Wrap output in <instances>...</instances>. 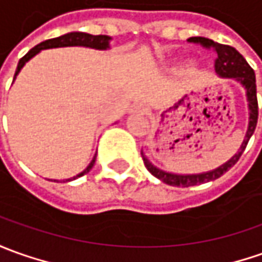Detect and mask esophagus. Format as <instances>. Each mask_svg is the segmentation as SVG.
<instances>
[{
  "label": "esophagus",
  "mask_w": 262,
  "mask_h": 262,
  "mask_svg": "<svg viewBox=\"0 0 262 262\" xmlns=\"http://www.w3.org/2000/svg\"><path fill=\"white\" fill-rule=\"evenodd\" d=\"M132 110H133V112H145V107H143L142 104H136V106H133Z\"/></svg>",
  "instance_id": "34e87169"
}]
</instances>
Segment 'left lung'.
Returning <instances> with one entry per match:
<instances>
[{"label":"left lung","mask_w":262,"mask_h":262,"mask_svg":"<svg viewBox=\"0 0 262 262\" xmlns=\"http://www.w3.org/2000/svg\"><path fill=\"white\" fill-rule=\"evenodd\" d=\"M189 42H196L201 44L202 47L206 49H212L218 58L215 60V71L216 74L222 77V79H234L238 81L241 86L245 89L247 93V101H248V112H250V122H248V129H247V135L244 139L243 145L228 162H225L224 165H221L213 170L209 172H204V173H193V175H178V173H170V172H165L162 169L156 168L152 165V162L146 158L143 152H142V158L145 162L146 169L158 179H161L162 182L170 186H193V185H199V183L209 182V181H215L220 176H222L227 170L232 168L235 165L238 159L241 158L244 154L245 147L248 145V140L252 136V133L257 127L258 122V100H257V84H255V73L250 67V64L247 63V60L244 58L234 47L231 46H225V44H220L215 42L209 38L205 37H192L188 40Z\"/></svg>","instance_id":"8db88e82"}]
</instances>
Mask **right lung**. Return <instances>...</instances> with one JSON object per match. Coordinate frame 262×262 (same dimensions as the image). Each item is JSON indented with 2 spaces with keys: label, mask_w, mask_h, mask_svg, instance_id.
<instances>
[{
  "label": "right lung",
  "mask_w": 262,
  "mask_h": 262,
  "mask_svg": "<svg viewBox=\"0 0 262 262\" xmlns=\"http://www.w3.org/2000/svg\"><path fill=\"white\" fill-rule=\"evenodd\" d=\"M110 37L108 35H92V34L87 33H79V31H74V33H67L64 35H60L57 38H51V40H46V41L40 42L38 46H35L33 49L30 50L27 53L26 56L23 57L21 60L18 61V66H17V70H15V74H14V80L15 77L18 76L19 70L26 66V63L28 60H31L35 54H38L41 50H47V49H57V47H89V49H96V50H107L110 46ZM94 162H96V155H94L93 161L90 162V165L87 166L83 172H80L79 175L73 176L70 179H66V182H70V181H74L77 179L80 176L86 175L90 172V169L94 166Z\"/></svg>",
  "instance_id": "add662e5"
}]
</instances>
